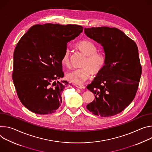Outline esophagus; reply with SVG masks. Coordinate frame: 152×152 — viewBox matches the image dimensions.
Returning a JSON list of instances; mask_svg holds the SVG:
<instances>
[{
    "label": "esophagus",
    "instance_id": "34e87169",
    "mask_svg": "<svg viewBox=\"0 0 152 152\" xmlns=\"http://www.w3.org/2000/svg\"><path fill=\"white\" fill-rule=\"evenodd\" d=\"M75 86L78 88V89H84L85 87L84 86V85H81V84H77V85H75Z\"/></svg>",
    "mask_w": 152,
    "mask_h": 152
}]
</instances>
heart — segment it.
<instances>
[{"instance_id":"obj_1","label":"heart","mask_w":152,"mask_h":152,"mask_svg":"<svg viewBox=\"0 0 152 152\" xmlns=\"http://www.w3.org/2000/svg\"><path fill=\"white\" fill-rule=\"evenodd\" d=\"M80 51L86 56L80 69H73L66 74V78L74 83L80 84L88 79L91 74H97L102 71L106 63V56L97 51L96 46L91 41L81 40L76 45ZM70 50L66 49L61 57V63L66 66L70 65Z\"/></svg>"}]
</instances>
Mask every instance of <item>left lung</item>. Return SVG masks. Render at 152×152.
I'll return each instance as SVG.
<instances>
[{"label":"left lung","mask_w":152,"mask_h":152,"mask_svg":"<svg viewBox=\"0 0 152 152\" xmlns=\"http://www.w3.org/2000/svg\"><path fill=\"white\" fill-rule=\"evenodd\" d=\"M85 34L103 48L106 63L87 89L95 99L87 109L95 115L107 117L122 112L136 95L142 68L133 40L116 28H85Z\"/></svg>","instance_id":"left-lung-1"}]
</instances>
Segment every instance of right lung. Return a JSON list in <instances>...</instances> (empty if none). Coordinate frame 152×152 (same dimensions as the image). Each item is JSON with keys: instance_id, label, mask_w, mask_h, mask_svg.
<instances>
[{"instance_id": "add662e5", "label": "right lung", "mask_w": 152, "mask_h": 152, "mask_svg": "<svg viewBox=\"0 0 152 152\" xmlns=\"http://www.w3.org/2000/svg\"><path fill=\"white\" fill-rule=\"evenodd\" d=\"M83 29L77 25H36L17 44L12 77L20 101L30 111L45 115L60 107L62 92L69 85L57 80L64 77L61 57L67 43Z\"/></svg>"}]
</instances>
